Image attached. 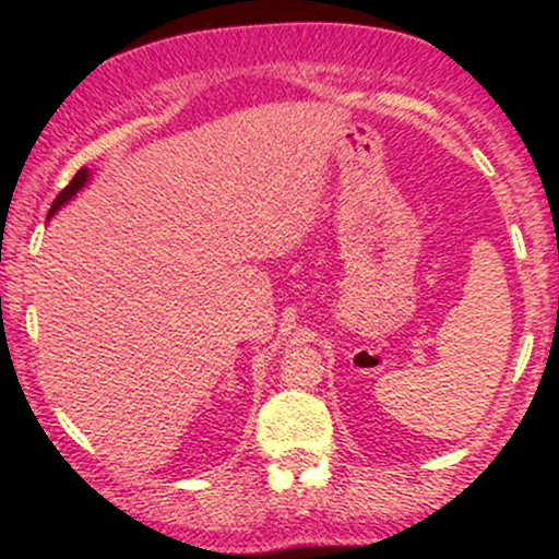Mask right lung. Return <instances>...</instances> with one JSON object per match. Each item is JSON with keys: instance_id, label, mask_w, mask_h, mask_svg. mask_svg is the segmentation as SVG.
<instances>
[{"instance_id": "right-lung-1", "label": "right lung", "mask_w": 559, "mask_h": 559, "mask_svg": "<svg viewBox=\"0 0 559 559\" xmlns=\"http://www.w3.org/2000/svg\"><path fill=\"white\" fill-rule=\"evenodd\" d=\"M88 178H92V170H88V168H81L79 173H75L73 181H70V183L66 186V189H62L60 194H57V199L52 202V210H49V217H52L60 207H66V204L70 202V199H73L75 194H79V191L83 189V186L88 183Z\"/></svg>"}]
</instances>
